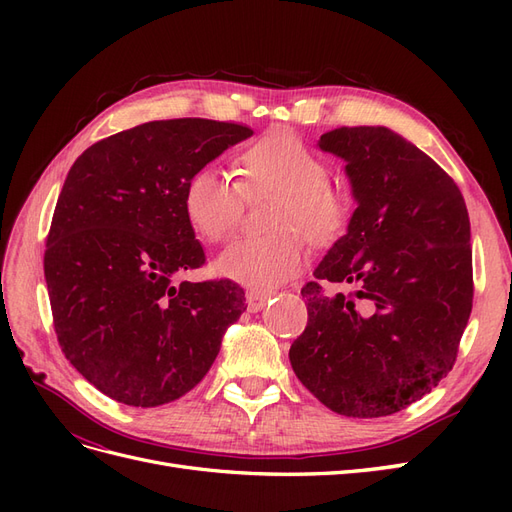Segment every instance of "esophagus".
Masks as SVG:
<instances>
[{"mask_svg":"<svg viewBox=\"0 0 512 512\" xmlns=\"http://www.w3.org/2000/svg\"><path fill=\"white\" fill-rule=\"evenodd\" d=\"M271 299V292H260V290H250L245 294V303L250 312H260Z\"/></svg>","mask_w":512,"mask_h":512,"instance_id":"obj_1","label":"esophagus"}]
</instances>
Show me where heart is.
I'll use <instances>...</instances> for the list:
<instances>
[{
    "instance_id": "obj_1",
    "label": "heart",
    "mask_w": 512,
    "mask_h": 512,
    "mask_svg": "<svg viewBox=\"0 0 512 512\" xmlns=\"http://www.w3.org/2000/svg\"><path fill=\"white\" fill-rule=\"evenodd\" d=\"M241 181L215 166H200L185 183L183 211L200 237L220 243L237 230L245 198L277 196L267 237H241L215 262L220 275L256 290L297 277L307 241L331 245L350 222V198L329 181V166L297 134L273 130L239 153Z\"/></svg>"
}]
</instances>
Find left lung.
<instances>
[{
	"label": "left lung",
	"mask_w": 512,
	"mask_h": 512,
	"mask_svg": "<svg viewBox=\"0 0 512 512\" xmlns=\"http://www.w3.org/2000/svg\"><path fill=\"white\" fill-rule=\"evenodd\" d=\"M318 147L346 162L356 209L301 288L307 327L290 346V365L333 412L389 416L455 365L474 297L466 200L389 128H337ZM327 281L357 290L327 295Z\"/></svg>",
	"instance_id": "left-lung-1"
}]
</instances>
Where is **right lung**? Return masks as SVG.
I'll list each match as a JSON object with an SVG mask.
<instances>
[{"label":"right lung","mask_w":512,"mask_h":512,"mask_svg":"<svg viewBox=\"0 0 512 512\" xmlns=\"http://www.w3.org/2000/svg\"><path fill=\"white\" fill-rule=\"evenodd\" d=\"M252 134L198 117L149 121L70 168L44 252L53 324L66 359L119 404L156 408L192 391L245 312L239 284L175 275L205 265L185 183Z\"/></svg>","instance_id":"add662e5"}]
</instances>
